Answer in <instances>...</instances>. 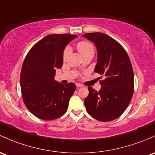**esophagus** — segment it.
Returning <instances> with one entry per match:
<instances>
[{"mask_svg": "<svg viewBox=\"0 0 155 155\" xmlns=\"http://www.w3.org/2000/svg\"><path fill=\"white\" fill-rule=\"evenodd\" d=\"M76 87H82V85L81 84H79V83H76Z\"/></svg>", "mask_w": 155, "mask_h": 155, "instance_id": "obj_1", "label": "esophagus"}]
</instances>
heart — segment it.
Instances as JSON below:
<instances>
[{"instance_id": "heart-1", "label": "heart", "mask_w": 155, "mask_h": 155, "mask_svg": "<svg viewBox=\"0 0 155 155\" xmlns=\"http://www.w3.org/2000/svg\"><path fill=\"white\" fill-rule=\"evenodd\" d=\"M76 48H77V50L82 56L89 54V53L94 54V49L93 45H91L90 42L85 41L79 42L76 45ZM70 52H71V50H70L69 48H66L64 49V53H63V59H64V61H65L68 56H69Z\"/></svg>"}]
</instances>
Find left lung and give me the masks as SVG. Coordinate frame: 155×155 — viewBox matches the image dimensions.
I'll return each mask as SVG.
<instances>
[{"label": "left lung", "instance_id": "1", "mask_svg": "<svg viewBox=\"0 0 155 155\" xmlns=\"http://www.w3.org/2000/svg\"><path fill=\"white\" fill-rule=\"evenodd\" d=\"M97 47V63L94 72L103 75L102 87L97 92L88 87L84 99L87 113L96 120L109 122L123 114L134 93V73L131 61L120 43L106 34L92 32L83 35Z\"/></svg>", "mask_w": 155, "mask_h": 155}]
</instances>
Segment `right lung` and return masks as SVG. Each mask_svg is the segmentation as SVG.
I'll list each match as a JSON object with an SVG mask.
<instances>
[{
  "label": "right lung",
  "instance_id": "obj_1",
  "mask_svg": "<svg viewBox=\"0 0 155 155\" xmlns=\"http://www.w3.org/2000/svg\"><path fill=\"white\" fill-rule=\"evenodd\" d=\"M77 35L53 34L37 42L27 53L21 72V89L24 104L31 113L52 120L66 113L76 85L55 81L56 68L63 64L65 47Z\"/></svg>",
  "mask_w": 155,
  "mask_h": 155
}]
</instances>
